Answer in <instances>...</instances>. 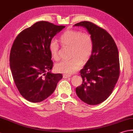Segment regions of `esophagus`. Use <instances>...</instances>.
Masks as SVG:
<instances>
[{
  "mask_svg": "<svg viewBox=\"0 0 133 133\" xmlns=\"http://www.w3.org/2000/svg\"><path fill=\"white\" fill-rule=\"evenodd\" d=\"M71 76L70 75H67V74H64L63 75V77L65 79H67V78H69V77H71Z\"/></svg>",
  "mask_w": 133,
  "mask_h": 133,
  "instance_id": "esophagus-1",
  "label": "esophagus"
}]
</instances>
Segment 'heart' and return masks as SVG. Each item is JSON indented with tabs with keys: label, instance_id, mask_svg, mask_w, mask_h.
<instances>
[{
	"label": "heart",
	"instance_id": "heart-1",
	"mask_svg": "<svg viewBox=\"0 0 133 133\" xmlns=\"http://www.w3.org/2000/svg\"><path fill=\"white\" fill-rule=\"evenodd\" d=\"M60 43L63 47L71 48L72 59L61 61L55 66L58 72L71 74L78 70L82 65V61L87 62L90 58L94 48V42L91 36L80 31L69 30L59 37ZM52 58H59V46L56 42L52 41L49 46Z\"/></svg>",
	"mask_w": 133,
	"mask_h": 133
}]
</instances>
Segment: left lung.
<instances>
[{
	"mask_svg": "<svg viewBox=\"0 0 133 133\" xmlns=\"http://www.w3.org/2000/svg\"><path fill=\"white\" fill-rule=\"evenodd\" d=\"M74 26L85 28L94 42L91 56L81 71L83 82L76 89V94L89 105L101 104L111 95L119 78L118 50L112 36L101 27L89 21Z\"/></svg>",
	"mask_w": 133,
	"mask_h": 133,
	"instance_id": "obj_1",
	"label": "left lung"
}]
</instances>
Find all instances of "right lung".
Segmentation results:
<instances>
[{
    "label": "right lung",
    "instance_id": "obj_1",
    "mask_svg": "<svg viewBox=\"0 0 133 133\" xmlns=\"http://www.w3.org/2000/svg\"><path fill=\"white\" fill-rule=\"evenodd\" d=\"M65 26L39 21L24 29L15 39L10 66L19 93L32 102L43 101L53 93L61 74L51 73L53 63L49 46Z\"/></svg>",
    "mask_w": 133,
    "mask_h": 133
}]
</instances>
